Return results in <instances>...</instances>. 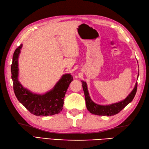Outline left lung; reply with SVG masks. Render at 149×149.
Segmentation results:
<instances>
[{
    "mask_svg": "<svg viewBox=\"0 0 149 149\" xmlns=\"http://www.w3.org/2000/svg\"><path fill=\"white\" fill-rule=\"evenodd\" d=\"M139 77V75H138ZM84 93L85 95V100L86 107L88 111L92 114L100 116H113L120 113L126 106L131 102L134 98L137 90V82L135 84L134 88L132 90L128 96L124 100L116 103L109 105H100L96 104L91 100L87 89V84L86 82L82 81Z\"/></svg>",
    "mask_w": 149,
    "mask_h": 149,
    "instance_id": "8db88e82",
    "label": "left lung"
}]
</instances>
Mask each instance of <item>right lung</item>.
I'll return each instance as SVG.
<instances>
[{
	"label": "right lung",
	"instance_id": "right-lung-1",
	"mask_svg": "<svg viewBox=\"0 0 149 149\" xmlns=\"http://www.w3.org/2000/svg\"><path fill=\"white\" fill-rule=\"evenodd\" d=\"M22 47L21 44L15 50L11 65V77L17 99L30 113L36 116H47L58 114L63 109L65 95L73 77L70 74H65L48 92L44 94L33 93L22 87L18 81V58Z\"/></svg>",
	"mask_w": 149,
	"mask_h": 149
}]
</instances>
